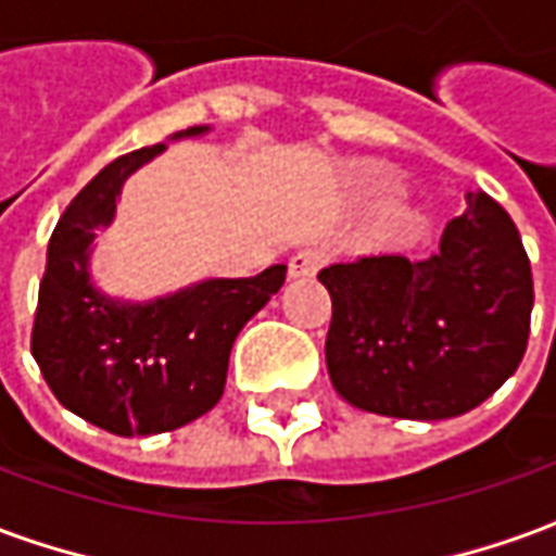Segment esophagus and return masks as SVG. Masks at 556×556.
<instances>
[{
    "mask_svg": "<svg viewBox=\"0 0 556 556\" xmlns=\"http://www.w3.org/2000/svg\"><path fill=\"white\" fill-rule=\"evenodd\" d=\"M327 262L325 247H303L289 258V274L291 277H315L318 267Z\"/></svg>",
    "mask_w": 556,
    "mask_h": 556,
    "instance_id": "34e87169",
    "label": "esophagus"
}]
</instances>
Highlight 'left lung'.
Instances as JSON below:
<instances>
[{
	"mask_svg": "<svg viewBox=\"0 0 556 556\" xmlns=\"http://www.w3.org/2000/svg\"><path fill=\"white\" fill-rule=\"evenodd\" d=\"M333 301L327 372L349 405L399 419L467 414L518 369L533 274L521 235L489 193L443 229L441 250L325 267Z\"/></svg>",
	"mask_w": 556,
	"mask_h": 556,
	"instance_id": "left-lung-1",
	"label": "left lung"
}]
</instances>
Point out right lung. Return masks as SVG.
I'll return each instance as SVG.
<instances>
[{
	"mask_svg": "<svg viewBox=\"0 0 556 556\" xmlns=\"http://www.w3.org/2000/svg\"><path fill=\"white\" fill-rule=\"evenodd\" d=\"M187 127L181 137H202ZM166 146L130 151L91 178L55 223L38 289L31 357L53 396L98 429L122 438L181 429L214 408L241 327L286 282V265L243 279H202L148 303L94 289V231L110 226L127 175Z\"/></svg>",
	"mask_w": 556,
	"mask_h": 556,
	"instance_id": "obj_1",
	"label": "right lung"
}]
</instances>
